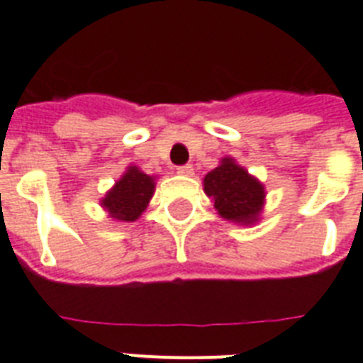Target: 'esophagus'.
<instances>
[{
    "label": "esophagus",
    "instance_id": "esophagus-1",
    "mask_svg": "<svg viewBox=\"0 0 363 363\" xmlns=\"http://www.w3.org/2000/svg\"><path fill=\"white\" fill-rule=\"evenodd\" d=\"M177 173L182 177H192L194 175L192 165H182V167H179V169H177Z\"/></svg>",
    "mask_w": 363,
    "mask_h": 363
}]
</instances>
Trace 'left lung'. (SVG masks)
<instances>
[{
    "label": "left lung",
    "instance_id": "8db88e82",
    "mask_svg": "<svg viewBox=\"0 0 363 363\" xmlns=\"http://www.w3.org/2000/svg\"><path fill=\"white\" fill-rule=\"evenodd\" d=\"M203 192L211 198L218 217L242 226L259 223L267 201L264 184L230 156L203 177Z\"/></svg>",
    "mask_w": 363,
    "mask_h": 363
}]
</instances>
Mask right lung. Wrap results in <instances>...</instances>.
Returning a JSON list of instances; mask_svg holds the SVG:
<instances>
[{
	"label": "right lung",
	"mask_w": 363,
	"mask_h": 363,
	"mask_svg": "<svg viewBox=\"0 0 363 363\" xmlns=\"http://www.w3.org/2000/svg\"><path fill=\"white\" fill-rule=\"evenodd\" d=\"M156 190V177L146 175L137 165H129L125 173L114 182L104 198L101 207L108 218L118 223H135L150 203Z\"/></svg>",
	"instance_id": "obj_1"
}]
</instances>
